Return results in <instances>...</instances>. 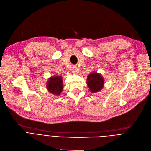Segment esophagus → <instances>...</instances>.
<instances>
[{"instance_id": "obj_1", "label": "esophagus", "mask_w": 151, "mask_h": 151, "mask_svg": "<svg viewBox=\"0 0 151 151\" xmlns=\"http://www.w3.org/2000/svg\"><path fill=\"white\" fill-rule=\"evenodd\" d=\"M72 70H73L74 73H77L78 72V69H77V68L76 66H73V68H72Z\"/></svg>"}]
</instances>
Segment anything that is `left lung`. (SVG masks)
I'll list each match as a JSON object with an SVG mask.
<instances>
[{"mask_svg":"<svg viewBox=\"0 0 151 151\" xmlns=\"http://www.w3.org/2000/svg\"><path fill=\"white\" fill-rule=\"evenodd\" d=\"M87 84L90 91L95 93L102 89L104 85V80L100 74L96 73H92L87 77Z\"/></svg>","mask_w":151,"mask_h":151,"instance_id":"obj_1","label":"left lung"}]
</instances>
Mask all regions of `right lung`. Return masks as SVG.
<instances>
[{"label": "right lung", "instance_id": "1", "mask_svg": "<svg viewBox=\"0 0 151 151\" xmlns=\"http://www.w3.org/2000/svg\"><path fill=\"white\" fill-rule=\"evenodd\" d=\"M47 87L48 91L55 95L60 94L63 90V81L61 76L52 77L48 81Z\"/></svg>", "mask_w": 151, "mask_h": 151}]
</instances>
